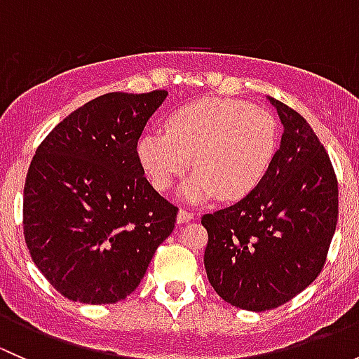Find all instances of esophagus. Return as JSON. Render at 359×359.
Returning <instances> with one entry per match:
<instances>
[{"label": "esophagus", "instance_id": "34e87169", "mask_svg": "<svg viewBox=\"0 0 359 359\" xmlns=\"http://www.w3.org/2000/svg\"><path fill=\"white\" fill-rule=\"evenodd\" d=\"M194 219V213L187 212V210H179V213H177V222L179 224H184V222H189V220Z\"/></svg>", "mask_w": 359, "mask_h": 359}]
</instances>
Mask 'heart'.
Returning <instances> with one entry per match:
<instances>
[{"label":"heart","mask_w":359,"mask_h":359,"mask_svg":"<svg viewBox=\"0 0 359 359\" xmlns=\"http://www.w3.org/2000/svg\"><path fill=\"white\" fill-rule=\"evenodd\" d=\"M166 133L140 137L137 158L156 191H168L189 170L182 196L200 203L219 196L240 201L269 172L280 142L278 121L269 111L245 100L201 99L173 112Z\"/></svg>","instance_id":"b5f03b06"}]
</instances>
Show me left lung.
<instances>
[{"mask_svg": "<svg viewBox=\"0 0 359 359\" xmlns=\"http://www.w3.org/2000/svg\"><path fill=\"white\" fill-rule=\"evenodd\" d=\"M267 99L283 125L269 172L247 198L201 219L210 285L255 313L287 304L316 280L339 219L337 177L320 139L299 112Z\"/></svg>", "mask_w": 359, "mask_h": 359, "instance_id": "8db88e82", "label": "left lung"}]
</instances>
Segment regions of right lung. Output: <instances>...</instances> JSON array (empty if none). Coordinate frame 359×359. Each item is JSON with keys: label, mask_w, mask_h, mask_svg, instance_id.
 <instances>
[{"label": "right lung", "mask_w": 359, "mask_h": 359, "mask_svg": "<svg viewBox=\"0 0 359 359\" xmlns=\"http://www.w3.org/2000/svg\"><path fill=\"white\" fill-rule=\"evenodd\" d=\"M168 92L90 100L39 144L24 187V238L57 292L83 304L126 299L175 227L179 208L137 158L147 119Z\"/></svg>", "instance_id": "add662e5"}]
</instances>
